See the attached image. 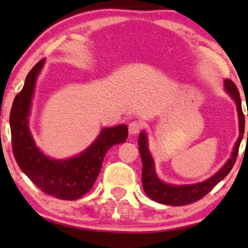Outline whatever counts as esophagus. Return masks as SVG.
<instances>
[{"instance_id":"esophagus-1","label":"esophagus","mask_w":248,"mask_h":248,"mask_svg":"<svg viewBox=\"0 0 248 248\" xmlns=\"http://www.w3.org/2000/svg\"><path fill=\"white\" fill-rule=\"evenodd\" d=\"M129 134L132 136H135V135H138L139 134V132H140V129H141V124L139 121H132L129 124Z\"/></svg>"}]
</instances>
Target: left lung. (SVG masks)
I'll list each match as a JSON object with an SVG mask.
<instances>
[{
    "mask_svg": "<svg viewBox=\"0 0 248 248\" xmlns=\"http://www.w3.org/2000/svg\"><path fill=\"white\" fill-rule=\"evenodd\" d=\"M224 88L231 98L234 100L237 106L238 120H239V136L235 142L234 147L231 153V157L226 161L220 169L215 175L203 182L195 184H184V186H176V184L166 183L157 177V173L155 171V163L152 154L148 148V136L146 132H141L139 136V150H140L141 160H142V186H143L144 192L153 201L161 204H167L171 206L186 205V204L193 203L198 199L203 198L206 193H209L220 181L226 177L227 173L231 171L234 166L235 160L238 156L239 146L243 140L244 130H245V116L241 109V99L237 86L234 82L226 79L224 80ZM248 138V132H247Z\"/></svg>",
    "mask_w": 248,
    "mask_h": 248,
    "instance_id": "8db88e82",
    "label": "left lung"
}]
</instances>
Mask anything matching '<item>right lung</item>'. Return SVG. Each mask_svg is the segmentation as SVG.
Returning <instances> with one entry per match:
<instances>
[{
    "label": "right lung",
    "instance_id": "obj_1",
    "mask_svg": "<svg viewBox=\"0 0 248 248\" xmlns=\"http://www.w3.org/2000/svg\"><path fill=\"white\" fill-rule=\"evenodd\" d=\"M44 64L45 59H42L28 73L23 88L13 102L10 112L13 153L22 171L43 192L59 199L75 201L92 189L108 149L126 142L128 128L126 124L102 128L94 142L73 157L56 160L45 155L36 146L29 128L36 80Z\"/></svg>",
    "mask_w": 248,
    "mask_h": 248
}]
</instances>
